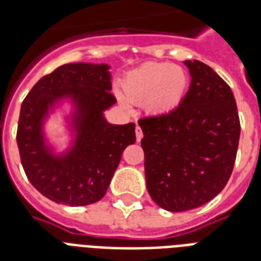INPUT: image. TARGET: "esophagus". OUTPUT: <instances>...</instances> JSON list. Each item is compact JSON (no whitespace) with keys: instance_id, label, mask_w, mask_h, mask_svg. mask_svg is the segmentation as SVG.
Listing matches in <instances>:
<instances>
[{"instance_id":"34e87169","label":"esophagus","mask_w":261,"mask_h":261,"mask_svg":"<svg viewBox=\"0 0 261 261\" xmlns=\"http://www.w3.org/2000/svg\"><path fill=\"white\" fill-rule=\"evenodd\" d=\"M135 135H137V141H141V139H142V137H143V133H142V130H141V127L139 126H137V128H135Z\"/></svg>"}]
</instances>
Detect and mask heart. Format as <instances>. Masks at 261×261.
Segmentation results:
<instances>
[{"mask_svg": "<svg viewBox=\"0 0 261 261\" xmlns=\"http://www.w3.org/2000/svg\"><path fill=\"white\" fill-rule=\"evenodd\" d=\"M190 77L181 66L168 62L145 63L127 73L122 80V94L118 100L124 108L143 104L147 114L161 118L177 110L188 89Z\"/></svg>", "mask_w": 261, "mask_h": 261, "instance_id": "obj_1", "label": "heart"}]
</instances>
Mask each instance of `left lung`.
Segmentation results:
<instances>
[{
	"label": "left lung",
	"mask_w": 261,
	"mask_h": 261,
	"mask_svg": "<svg viewBox=\"0 0 261 261\" xmlns=\"http://www.w3.org/2000/svg\"><path fill=\"white\" fill-rule=\"evenodd\" d=\"M182 63L191 84L177 110L138 122L147 192L173 213L202 206L225 188L241 130L229 85L200 61Z\"/></svg>",
	"instance_id": "obj_1"
}]
</instances>
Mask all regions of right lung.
Returning a JSON list of instances; mask_svg holds the SVG:
<instances>
[{
	"mask_svg": "<svg viewBox=\"0 0 261 261\" xmlns=\"http://www.w3.org/2000/svg\"><path fill=\"white\" fill-rule=\"evenodd\" d=\"M107 63H67L44 75L27 94L20 110L17 146L27 177L42 195L67 206H88L106 195L123 150L135 143V124H111L104 112L116 98L111 93ZM71 135L57 152L45 123L57 110Z\"/></svg>",
	"mask_w": 261,
	"mask_h": 261,
	"instance_id": "add662e5",
	"label": "right lung"
}]
</instances>
